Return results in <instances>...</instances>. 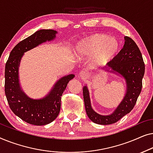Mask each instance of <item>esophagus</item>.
<instances>
[{
    "label": "esophagus",
    "instance_id": "1",
    "mask_svg": "<svg viewBox=\"0 0 153 153\" xmlns=\"http://www.w3.org/2000/svg\"><path fill=\"white\" fill-rule=\"evenodd\" d=\"M89 72H87L86 70H83L79 73V77H80L81 79H86L88 78H89Z\"/></svg>",
    "mask_w": 153,
    "mask_h": 153
}]
</instances>
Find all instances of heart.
<instances>
[{"label":"heart","mask_w":153,"mask_h":153,"mask_svg":"<svg viewBox=\"0 0 153 153\" xmlns=\"http://www.w3.org/2000/svg\"><path fill=\"white\" fill-rule=\"evenodd\" d=\"M118 42L108 35L97 33L83 39L77 46V53L81 56L95 55L97 64H104L112 59L119 50Z\"/></svg>","instance_id":"1"}]
</instances>
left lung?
Returning a JSON list of instances; mask_svg holds the SVG:
<instances>
[{
  "instance_id": "obj_1",
  "label": "left lung",
  "mask_w": 153,
  "mask_h": 153,
  "mask_svg": "<svg viewBox=\"0 0 153 153\" xmlns=\"http://www.w3.org/2000/svg\"><path fill=\"white\" fill-rule=\"evenodd\" d=\"M125 45L120 52L107 62L106 65L113 71L122 75L127 82V93L123 102L116 111L109 116H102L94 111L91 105L87 87L83 88L85 108L88 118L100 125H110L116 123L134 107L138 97L141 92L142 79L145 73L142 54L132 39L125 37Z\"/></svg>"
}]
</instances>
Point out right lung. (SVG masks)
Segmentation results:
<instances>
[{"label":"right lung","instance_id":"obj_1","mask_svg":"<svg viewBox=\"0 0 153 153\" xmlns=\"http://www.w3.org/2000/svg\"><path fill=\"white\" fill-rule=\"evenodd\" d=\"M53 30H40L19 42L10 52L5 69V93L12 112L25 122L35 125L51 123L59 114L61 96L69 81L74 77L70 74L56 83L49 95L43 99L32 100L20 88L18 69L23 54L47 40L55 38Z\"/></svg>","mask_w":153,"mask_h":153}]
</instances>
